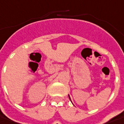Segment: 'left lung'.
Segmentation results:
<instances>
[{
  "label": "left lung",
  "mask_w": 124,
  "mask_h": 124,
  "mask_svg": "<svg viewBox=\"0 0 124 124\" xmlns=\"http://www.w3.org/2000/svg\"><path fill=\"white\" fill-rule=\"evenodd\" d=\"M69 99H70V97H69ZM70 100H71V99H70Z\"/></svg>",
  "instance_id": "8db88e82"
}]
</instances>
